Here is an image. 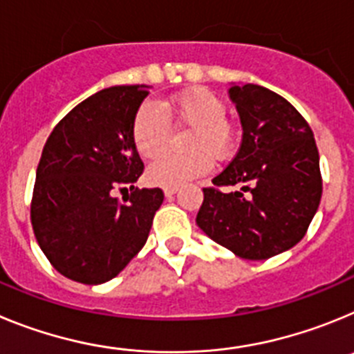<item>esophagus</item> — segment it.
<instances>
[{
    "instance_id": "34e87169",
    "label": "esophagus",
    "mask_w": 354,
    "mask_h": 354,
    "mask_svg": "<svg viewBox=\"0 0 354 354\" xmlns=\"http://www.w3.org/2000/svg\"><path fill=\"white\" fill-rule=\"evenodd\" d=\"M175 193H177V189H175V187H165V196H167V198H171Z\"/></svg>"
}]
</instances>
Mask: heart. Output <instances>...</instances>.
<instances>
[{
	"mask_svg": "<svg viewBox=\"0 0 354 354\" xmlns=\"http://www.w3.org/2000/svg\"><path fill=\"white\" fill-rule=\"evenodd\" d=\"M168 109L183 126L193 127L187 140V154H165L149 168L147 179L161 187H180L198 179L212 168V156L227 158L234 149L232 126L225 118L227 106L207 88H189L171 97ZM133 142L147 159H154L167 150L170 124L161 109L152 102L138 108L133 120Z\"/></svg>",
	"mask_w": 354,
	"mask_h": 354,
	"instance_id": "obj_1",
	"label": "heart"
}]
</instances>
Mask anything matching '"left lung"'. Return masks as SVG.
I'll list each match as a JSON object with an SVG mask.
<instances>
[{"mask_svg": "<svg viewBox=\"0 0 354 354\" xmlns=\"http://www.w3.org/2000/svg\"><path fill=\"white\" fill-rule=\"evenodd\" d=\"M243 126L236 158L204 187L198 225L237 257L264 261L298 245L323 195L314 133L282 95L259 84L228 90Z\"/></svg>", "mask_w": 354, "mask_h": 354, "instance_id": "obj_1", "label": "left lung"}]
</instances>
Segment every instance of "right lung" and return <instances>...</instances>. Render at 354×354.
Instances as JSON below:
<instances>
[{"mask_svg": "<svg viewBox=\"0 0 354 354\" xmlns=\"http://www.w3.org/2000/svg\"><path fill=\"white\" fill-rule=\"evenodd\" d=\"M147 88L122 84L93 93L44 145L31 225L53 268L74 282L97 286L117 277L143 248L162 204L159 187H134L143 162L131 131ZM126 185L133 193L122 205L114 192Z\"/></svg>", "mask_w": 354, "mask_h": 354, "instance_id": "right-lung-1", "label": "right lung"}]
</instances>
